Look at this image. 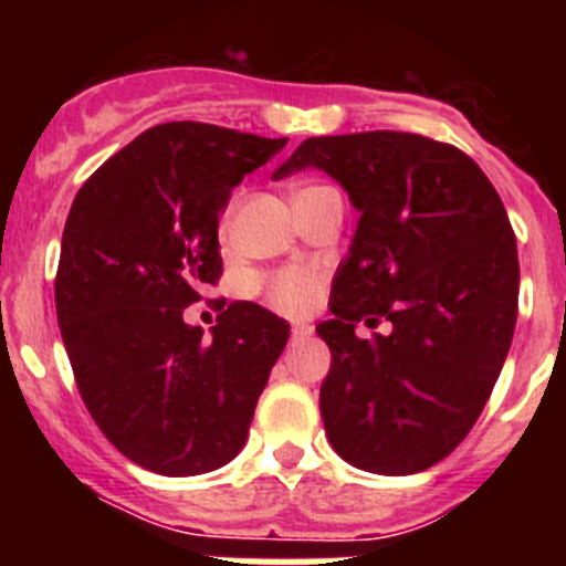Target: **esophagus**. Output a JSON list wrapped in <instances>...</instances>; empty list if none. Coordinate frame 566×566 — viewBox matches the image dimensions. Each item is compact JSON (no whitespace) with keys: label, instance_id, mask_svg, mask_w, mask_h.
I'll return each instance as SVG.
<instances>
[{"label":"esophagus","instance_id":"esophagus-1","mask_svg":"<svg viewBox=\"0 0 566 566\" xmlns=\"http://www.w3.org/2000/svg\"><path fill=\"white\" fill-rule=\"evenodd\" d=\"M312 334V325L310 323H293V339H306Z\"/></svg>","mask_w":566,"mask_h":566}]
</instances>
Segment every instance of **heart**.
<instances>
[{"mask_svg":"<svg viewBox=\"0 0 566 566\" xmlns=\"http://www.w3.org/2000/svg\"><path fill=\"white\" fill-rule=\"evenodd\" d=\"M319 188L328 186H301L295 193H310L319 191ZM293 193V197H295ZM232 210H235V202L227 208L224 213V227L230 224ZM262 295H265L268 304L273 306L282 315H304L312 306L317 304L319 298V276L315 271H306V268H293V271H279L273 276H268L262 282Z\"/></svg>","mask_w":566,"mask_h":566,"instance_id":"heart-1","label":"heart"}]
</instances>
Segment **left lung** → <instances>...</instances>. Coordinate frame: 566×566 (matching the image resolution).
Returning <instances> with one entry per match:
<instances>
[{
	"mask_svg": "<svg viewBox=\"0 0 566 566\" xmlns=\"http://www.w3.org/2000/svg\"><path fill=\"white\" fill-rule=\"evenodd\" d=\"M319 169L358 210L331 284L319 413L331 447L384 476L447 458L482 413L517 319V243L488 175L452 145L399 130L312 136L273 180ZM389 318L361 340L355 325Z\"/></svg>",
	"mask_w": 566,
	"mask_h": 566,
	"instance_id": "obj_1",
	"label": "left lung"
}]
</instances>
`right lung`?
I'll list each match as a JSON object with an SVG mask.
<instances>
[{
  "label": "right lung",
  "instance_id": "add662e5",
  "mask_svg": "<svg viewBox=\"0 0 566 566\" xmlns=\"http://www.w3.org/2000/svg\"><path fill=\"white\" fill-rule=\"evenodd\" d=\"M287 139L208 123L147 128L82 188L54 298L84 405L136 465L197 476L243 449L290 325L235 301L210 334L182 310L221 276L219 216Z\"/></svg>",
  "mask_w": 566,
  "mask_h": 566
}]
</instances>
